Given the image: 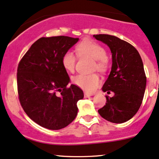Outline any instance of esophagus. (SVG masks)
<instances>
[{"label":"esophagus","mask_w":159,"mask_h":159,"mask_svg":"<svg viewBox=\"0 0 159 159\" xmlns=\"http://www.w3.org/2000/svg\"><path fill=\"white\" fill-rule=\"evenodd\" d=\"M93 93H84V97H85V98H88V97H91V96H93Z\"/></svg>","instance_id":"obj_1"}]
</instances>
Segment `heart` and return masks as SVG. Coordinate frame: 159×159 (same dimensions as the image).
Segmentation results:
<instances>
[{"instance_id": "b5f03b06", "label": "heart", "mask_w": 159, "mask_h": 159, "mask_svg": "<svg viewBox=\"0 0 159 159\" xmlns=\"http://www.w3.org/2000/svg\"><path fill=\"white\" fill-rule=\"evenodd\" d=\"M76 52L80 56L87 55L94 59V67L99 71H105L107 66L106 52L101 45L92 40H84L76 46ZM62 65L68 72H73L75 68L76 58L71 52H66L62 57ZM72 82L87 92H93L100 83L97 74H79L72 78Z\"/></svg>"}]
</instances>
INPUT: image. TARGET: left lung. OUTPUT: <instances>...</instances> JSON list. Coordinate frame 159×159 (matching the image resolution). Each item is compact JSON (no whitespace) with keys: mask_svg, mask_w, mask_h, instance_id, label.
I'll list each match as a JSON object with an SVG mask.
<instances>
[{"mask_svg":"<svg viewBox=\"0 0 159 159\" xmlns=\"http://www.w3.org/2000/svg\"><path fill=\"white\" fill-rule=\"evenodd\" d=\"M106 44L112 54V67L102 91L114 94L106 96V104L98 110L99 115L113 123L130 120L142 105L147 78L139 53L132 45L109 34L93 35Z\"/></svg>","mask_w":159,"mask_h":159,"instance_id":"left-lung-1","label":"left lung"}]
</instances>
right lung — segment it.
<instances>
[{"mask_svg":"<svg viewBox=\"0 0 159 159\" xmlns=\"http://www.w3.org/2000/svg\"><path fill=\"white\" fill-rule=\"evenodd\" d=\"M79 38L67 36L41 38L19 62L17 83L19 100L28 116L49 130H60L74 120L83 91L70 85L62 57Z\"/></svg>","mask_w":159,"mask_h":159,"instance_id":"1","label":"right lung"}]
</instances>
